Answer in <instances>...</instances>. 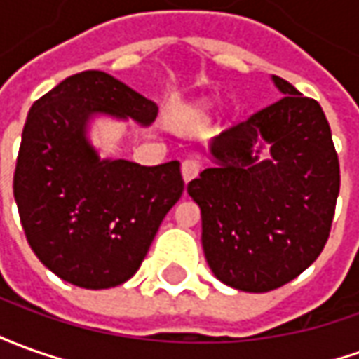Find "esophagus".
I'll list each match as a JSON object with an SVG mask.
<instances>
[{"mask_svg":"<svg viewBox=\"0 0 359 359\" xmlns=\"http://www.w3.org/2000/svg\"><path fill=\"white\" fill-rule=\"evenodd\" d=\"M199 172H201V162L197 158H185L184 162H182V175H184L185 182L197 177Z\"/></svg>","mask_w":359,"mask_h":359,"instance_id":"34e87169","label":"esophagus"}]
</instances>
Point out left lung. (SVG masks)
Returning <instances> with one entry per match:
<instances>
[{
    "label": "left lung",
    "mask_w": 359,
    "mask_h": 359,
    "mask_svg": "<svg viewBox=\"0 0 359 359\" xmlns=\"http://www.w3.org/2000/svg\"><path fill=\"white\" fill-rule=\"evenodd\" d=\"M271 80L283 97L211 140L215 165L187 184L209 268L248 293L281 287L318 258L340 191L323 107L283 78ZM264 146L270 156L259 161Z\"/></svg>",
    "instance_id": "obj_1"
}]
</instances>
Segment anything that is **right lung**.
Listing matches in <instances>:
<instances>
[{
    "mask_svg": "<svg viewBox=\"0 0 359 359\" xmlns=\"http://www.w3.org/2000/svg\"><path fill=\"white\" fill-rule=\"evenodd\" d=\"M100 113L148 127L158 105L105 72L74 74L33 103L13 175L29 246L52 273L83 289L133 278L184 194L177 160H101L88 140Z\"/></svg>",
    "mask_w": 359,
    "mask_h": 359,
    "instance_id": "right-lung-1",
    "label": "right lung"
}]
</instances>
